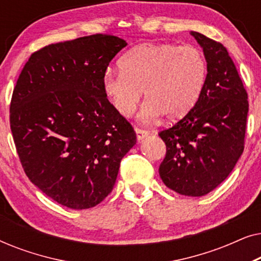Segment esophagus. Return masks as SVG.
Listing matches in <instances>:
<instances>
[{
    "instance_id": "1",
    "label": "esophagus",
    "mask_w": 261,
    "mask_h": 261,
    "mask_svg": "<svg viewBox=\"0 0 261 261\" xmlns=\"http://www.w3.org/2000/svg\"><path fill=\"white\" fill-rule=\"evenodd\" d=\"M135 133H137V139L139 141H141L142 139L147 137L149 134L148 130H145V129H140V128H135Z\"/></svg>"
}]
</instances>
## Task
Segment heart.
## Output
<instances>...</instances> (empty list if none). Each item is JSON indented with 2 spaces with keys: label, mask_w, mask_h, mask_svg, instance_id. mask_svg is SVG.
I'll return each instance as SVG.
<instances>
[{
  "label": "heart",
  "mask_w": 261,
  "mask_h": 261,
  "mask_svg": "<svg viewBox=\"0 0 261 261\" xmlns=\"http://www.w3.org/2000/svg\"><path fill=\"white\" fill-rule=\"evenodd\" d=\"M120 69L103 76L106 97L117 114L129 117L144 91L142 116L148 120L184 117L198 101L208 73L201 49L169 42L137 46L120 60Z\"/></svg>",
  "instance_id": "obj_1"
}]
</instances>
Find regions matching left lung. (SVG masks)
<instances>
[{
    "label": "left lung",
    "mask_w": 261,
    "mask_h": 261,
    "mask_svg": "<svg viewBox=\"0 0 261 261\" xmlns=\"http://www.w3.org/2000/svg\"><path fill=\"white\" fill-rule=\"evenodd\" d=\"M191 35L203 48L208 73L194 108L159 133L166 145L159 174L171 190L199 197L229 176L244 152L248 101L227 48L198 32Z\"/></svg>",
    "instance_id": "8db88e82"
}]
</instances>
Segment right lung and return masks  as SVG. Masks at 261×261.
<instances>
[{
    "label": "right lung",
    "instance_id": "obj_1",
    "mask_svg": "<svg viewBox=\"0 0 261 261\" xmlns=\"http://www.w3.org/2000/svg\"><path fill=\"white\" fill-rule=\"evenodd\" d=\"M127 42L94 34L45 46L24 64L10 102V129L27 177L71 209L101 203L137 144L106 97L102 80Z\"/></svg>",
    "mask_w": 261,
    "mask_h": 261
}]
</instances>
